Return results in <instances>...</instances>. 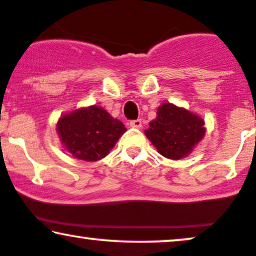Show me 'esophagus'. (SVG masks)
Here are the masks:
<instances>
[{
    "label": "esophagus",
    "instance_id": "34e87169",
    "mask_svg": "<svg viewBox=\"0 0 256 256\" xmlns=\"http://www.w3.org/2000/svg\"><path fill=\"white\" fill-rule=\"evenodd\" d=\"M129 126L133 128H141L142 127V121H141L140 118L138 120H132L130 122H129Z\"/></svg>",
    "mask_w": 256,
    "mask_h": 256
}]
</instances>
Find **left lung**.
Masks as SVG:
<instances>
[{"mask_svg": "<svg viewBox=\"0 0 256 256\" xmlns=\"http://www.w3.org/2000/svg\"><path fill=\"white\" fill-rule=\"evenodd\" d=\"M156 114L144 134L165 158L182 159L203 138L204 121L194 114L171 103L160 106Z\"/></svg>", "mask_w": 256, "mask_h": 256, "instance_id": "left-lung-1", "label": "left lung"}]
</instances>
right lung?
<instances>
[{
  "mask_svg": "<svg viewBox=\"0 0 256 256\" xmlns=\"http://www.w3.org/2000/svg\"><path fill=\"white\" fill-rule=\"evenodd\" d=\"M56 130L68 153L85 162H97L108 156L127 129L106 110L94 106L62 116Z\"/></svg>",
  "mask_w": 256,
  "mask_h": 256,
  "instance_id": "add662e5",
  "label": "right lung"
}]
</instances>
